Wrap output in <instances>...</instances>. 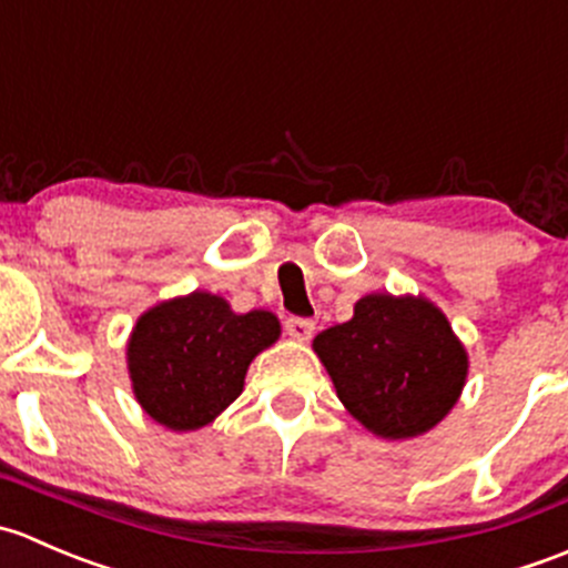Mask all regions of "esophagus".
I'll return each mask as SVG.
<instances>
[{"label":"esophagus","mask_w":568,"mask_h":568,"mask_svg":"<svg viewBox=\"0 0 568 568\" xmlns=\"http://www.w3.org/2000/svg\"><path fill=\"white\" fill-rule=\"evenodd\" d=\"M313 329H316V324H313L311 318L291 316L288 321H285V332H288V335L294 337V341H300V343L311 341V337H313Z\"/></svg>","instance_id":"1"}]
</instances>
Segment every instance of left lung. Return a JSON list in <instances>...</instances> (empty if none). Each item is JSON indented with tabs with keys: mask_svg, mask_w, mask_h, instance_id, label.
<instances>
[{
	"mask_svg": "<svg viewBox=\"0 0 568 568\" xmlns=\"http://www.w3.org/2000/svg\"><path fill=\"white\" fill-rule=\"evenodd\" d=\"M313 352L337 398L382 439H412L445 420L469 357L448 316L426 296L368 294L346 324L318 332Z\"/></svg>",
	"mask_w": 568,
	"mask_h": 568,
	"instance_id": "1",
	"label": "left lung"
}]
</instances>
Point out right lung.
Returning <instances> with one entry per match:
<instances>
[{
    "instance_id": "obj_1",
    "label": "right lung",
    "mask_w": 568,
    "mask_h": 568,
    "mask_svg": "<svg viewBox=\"0 0 568 568\" xmlns=\"http://www.w3.org/2000/svg\"><path fill=\"white\" fill-rule=\"evenodd\" d=\"M277 337L274 313H236L209 291L159 302L125 343L136 404L170 432H197L242 395L250 363Z\"/></svg>"
}]
</instances>
